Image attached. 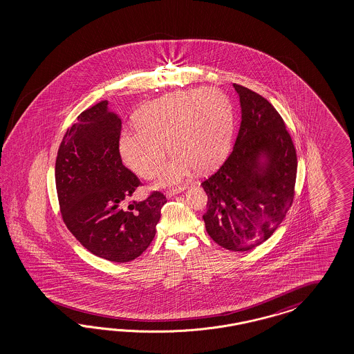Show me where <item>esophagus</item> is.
I'll list each match as a JSON object with an SVG mask.
<instances>
[{"label":"esophagus","mask_w":354,"mask_h":354,"mask_svg":"<svg viewBox=\"0 0 354 354\" xmlns=\"http://www.w3.org/2000/svg\"><path fill=\"white\" fill-rule=\"evenodd\" d=\"M185 189V187H179V188H175V189H171V191H167L166 192V196L170 198V197H172V196H176L178 193L183 192Z\"/></svg>","instance_id":"34e87169"}]
</instances>
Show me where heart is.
I'll use <instances>...</instances> for the list:
<instances>
[{"mask_svg":"<svg viewBox=\"0 0 354 354\" xmlns=\"http://www.w3.org/2000/svg\"><path fill=\"white\" fill-rule=\"evenodd\" d=\"M232 107L218 89L174 92L151 100L135 115V129H123L119 153L141 178L161 170L167 149L174 158L162 170L158 185L187 179L197 167L209 170L225 156L232 133Z\"/></svg>","mask_w":354,"mask_h":354,"instance_id":"b5f03b06","label":"heart"}]
</instances>
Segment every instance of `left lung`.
Returning <instances> with one entry per match:
<instances>
[{
    "label": "left lung",
    "instance_id": "8db88e82",
    "mask_svg": "<svg viewBox=\"0 0 354 354\" xmlns=\"http://www.w3.org/2000/svg\"><path fill=\"white\" fill-rule=\"evenodd\" d=\"M234 88L241 107L240 129L225 163L201 183L207 194L203 218L218 245L247 252L266 241L290 210L297 157L275 107L245 86Z\"/></svg>",
    "mask_w": 354,
    "mask_h": 354
}]
</instances>
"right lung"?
<instances>
[{"label":"right lung","mask_w":354,"mask_h":354,"mask_svg":"<svg viewBox=\"0 0 354 354\" xmlns=\"http://www.w3.org/2000/svg\"><path fill=\"white\" fill-rule=\"evenodd\" d=\"M120 129V118L101 101L67 129L55 160L64 225L92 254L111 262H129L147 250L166 204L153 192L126 205L141 183L122 163Z\"/></svg>","instance_id":"right-lung-1"}]
</instances>
